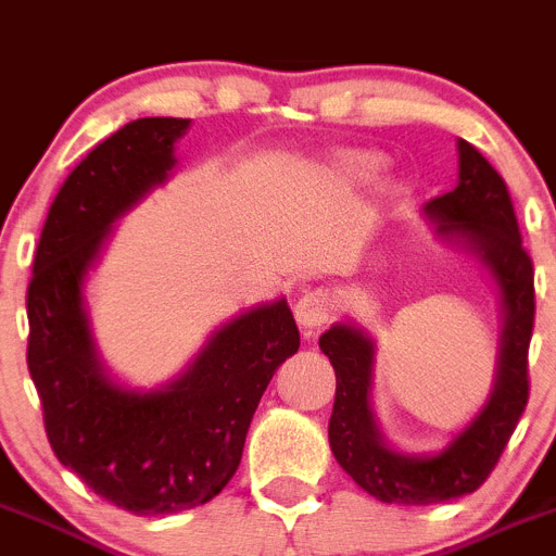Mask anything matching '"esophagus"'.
<instances>
[{
	"label": "esophagus",
	"mask_w": 556,
	"mask_h": 556,
	"mask_svg": "<svg viewBox=\"0 0 556 556\" xmlns=\"http://www.w3.org/2000/svg\"><path fill=\"white\" fill-rule=\"evenodd\" d=\"M331 309H334V302H331L329 290H307V293L295 302V320L302 324V329L307 331V334H313L315 329H320V326L331 318Z\"/></svg>",
	"instance_id": "esophagus-1"
}]
</instances>
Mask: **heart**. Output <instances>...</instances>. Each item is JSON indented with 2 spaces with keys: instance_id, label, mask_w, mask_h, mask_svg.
I'll return each instance as SVG.
<instances>
[{
  "instance_id": "obj_1",
  "label": "heart",
  "mask_w": 556,
  "mask_h": 556,
  "mask_svg": "<svg viewBox=\"0 0 556 556\" xmlns=\"http://www.w3.org/2000/svg\"><path fill=\"white\" fill-rule=\"evenodd\" d=\"M334 169L340 178L351 180V184H365V180L376 178L381 161L367 153H345L334 161Z\"/></svg>"
}]
</instances>
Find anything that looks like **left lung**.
Instances as JSON below:
<instances>
[{
  "label": "left lung",
  "instance_id": "8db88e82",
  "mask_svg": "<svg viewBox=\"0 0 556 556\" xmlns=\"http://www.w3.org/2000/svg\"><path fill=\"white\" fill-rule=\"evenodd\" d=\"M458 186L425 205L435 232L458 238L485 263L500 285V359L491 397L475 419L435 455H406L387 447L370 408L372 345L351 324L320 334V351L337 376L329 444L337 464L359 489L389 505H435L471 494L489 480L529 401V340L535 326V271L521 247L516 211L502 175L485 155L458 139Z\"/></svg>",
  "mask_w": 556,
  "mask_h": 556
}]
</instances>
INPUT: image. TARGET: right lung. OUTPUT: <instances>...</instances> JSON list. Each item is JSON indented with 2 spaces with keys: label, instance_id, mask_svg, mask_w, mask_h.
<instances>
[{
  "label": "right lung",
  "instance_id": "1",
  "mask_svg": "<svg viewBox=\"0 0 556 556\" xmlns=\"http://www.w3.org/2000/svg\"><path fill=\"white\" fill-rule=\"evenodd\" d=\"M189 121L142 117L103 139L56 191L27 290V365L62 466L134 516L214 500L241 464L249 422L274 370L299 351L288 302L257 304L211 334L175 381L117 387L98 359L85 277L112 225L175 167Z\"/></svg>",
  "mask_w": 556,
  "mask_h": 556
}]
</instances>
